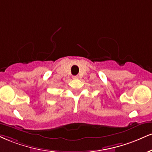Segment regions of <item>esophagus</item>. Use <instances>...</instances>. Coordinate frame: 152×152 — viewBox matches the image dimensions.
<instances>
[{
  "mask_svg": "<svg viewBox=\"0 0 152 152\" xmlns=\"http://www.w3.org/2000/svg\"><path fill=\"white\" fill-rule=\"evenodd\" d=\"M73 78H74V79H77V78H78V76H73Z\"/></svg>",
  "mask_w": 152,
  "mask_h": 152,
  "instance_id": "obj_1",
  "label": "esophagus"
}]
</instances>
